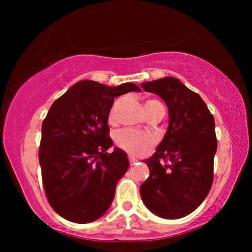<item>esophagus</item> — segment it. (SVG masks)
<instances>
[{"instance_id":"obj_1","label":"esophagus","mask_w":252,"mask_h":252,"mask_svg":"<svg viewBox=\"0 0 252 252\" xmlns=\"http://www.w3.org/2000/svg\"><path fill=\"white\" fill-rule=\"evenodd\" d=\"M129 161H130V164H132V165H133L134 163H135V162H138V160H136L135 159V158H133V157H129Z\"/></svg>"}]
</instances>
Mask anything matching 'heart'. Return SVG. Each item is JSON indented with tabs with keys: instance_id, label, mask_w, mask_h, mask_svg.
<instances>
[{
	"instance_id": "1",
	"label": "heart",
	"mask_w": 252,
	"mask_h": 252,
	"mask_svg": "<svg viewBox=\"0 0 252 252\" xmlns=\"http://www.w3.org/2000/svg\"><path fill=\"white\" fill-rule=\"evenodd\" d=\"M116 143L119 148L130 155L142 156L146 155L153 147L155 138L146 132L133 129H123L116 134Z\"/></svg>"
}]
</instances>
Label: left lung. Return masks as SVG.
Returning a JSON list of instances; mask_svg holds the SVG:
<instances>
[{
	"label": "left lung",
	"mask_w": 252,
	"mask_h": 252,
	"mask_svg": "<svg viewBox=\"0 0 252 252\" xmlns=\"http://www.w3.org/2000/svg\"><path fill=\"white\" fill-rule=\"evenodd\" d=\"M141 88L164 101L169 126L155 155L143 160L150 174L140 194L156 216L180 219L203 202L212 186L215 119L201 96L173 76L143 82ZM161 158L168 162L163 165Z\"/></svg>",
	"instance_id": "obj_1"
}]
</instances>
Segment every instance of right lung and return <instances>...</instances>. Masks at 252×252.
I'll use <instances>...</instances> for the list:
<instances>
[{
    "label": "right lung",
    "mask_w": 252,
    "mask_h": 252,
    "mask_svg": "<svg viewBox=\"0 0 252 252\" xmlns=\"http://www.w3.org/2000/svg\"><path fill=\"white\" fill-rule=\"evenodd\" d=\"M132 91L141 89L82 80L51 105L42 123L39 161L46 198L62 218L92 222L112 203L130 163L121 149L106 152L113 146L108 119L114 97Z\"/></svg>",
    "instance_id": "1"
}]
</instances>
